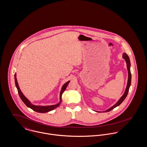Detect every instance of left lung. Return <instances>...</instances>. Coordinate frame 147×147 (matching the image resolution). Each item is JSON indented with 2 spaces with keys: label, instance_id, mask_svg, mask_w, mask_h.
Wrapping results in <instances>:
<instances>
[{
  "label": "left lung",
  "instance_id": "obj_1",
  "mask_svg": "<svg viewBox=\"0 0 147 147\" xmlns=\"http://www.w3.org/2000/svg\"><path fill=\"white\" fill-rule=\"evenodd\" d=\"M123 57L124 59L126 61V65H127V71H128V80H127V86H126V90L125 91L124 94L123 95V96L120 98V100L117 102V103L114 105L113 106H112L111 107H110L109 109L107 110L106 111H104V112H109L111 111L112 110H113L114 108L116 107L117 106H119L124 101L125 98L126 97L128 92H129V90L130 88V86L131 85V72H130V59L129 57H128V55L126 54V53H124L123 55Z\"/></svg>",
  "mask_w": 147,
  "mask_h": 147
}]
</instances>
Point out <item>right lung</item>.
<instances>
[{
  "label": "right lung",
  "mask_w": 147,
  "mask_h": 147,
  "mask_svg": "<svg viewBox=\"0 0 147 147\" xmlns=\"http://www.w3.org/2000/svg\"><path fill=\"white\" fill-rule=\"evenodd\" d=\"M14 80H15V84H16V86L18 90V94L21 98V99L22 100L24 103L28 107H30V109H31L32 110H33L34 111L37 112V113H47L49 112L50 111H52L53 110H54L55 109H56L57 107L61 102V96L63 93L64 92V91L65 90L66 88L68 86L69 83L70 82V81H68L67 83H65L62 87L61 90L60 92V102L59 103H58L57 105H51V106H35L32 105V103H31V102L29 101V100L23 94L21 90H20V88L19 87L17 80V78H16V73L14 74Z\"/></svg>",
  "instance_id": "right-lung-1"
}]
</instances>
